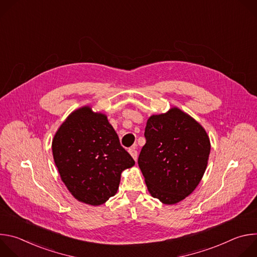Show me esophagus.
I'll list each match as a JSON object with an SVG mask.
<instances>
[{"label": "esophagus", "instance_id": "34e87169", "mask_svg": "<svg viewBox=\"0 0 257 257\" xmlns=\"http://www.w3.org/2000/svg\"><path fill=\"white\" fill-rule=\"evenodd\" d=\"M129 154L131 155V157L134 159V161H136L137 160V151H136V148L135 146H132L131 149H129Z\"/></svg>", "mask_w": 257, "mask_h": 257}]
</instances>
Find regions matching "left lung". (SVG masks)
Returning <instances> with one entry per match:
<instances>
[{"mask_svg":"<svg viewBox=\"0 0 257 257\" xmlns=\"http://www.w3.org/2000/svg\"><path fill=\"white\" fill-rule=\"evenodd\" d=\"M138 166L153 197L175 204L191 194L206 170L210 141L203 127L178 107L146 123Z\"/></svg>","mask_w":257,"mask_h":257,"instance_id":"left-lung-1","label":"left lung"}]
</instances>
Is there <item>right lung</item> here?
<instances>
[{
  "label": "right lung",
  "mask_w": 257,
  "mask_h": 257,
  "mask_svg": "<svg viewBox=\"0 0 257 257\" xmlns=\"http://www.w3.org/2000/svg\"><path fill=\"white\" fill-rule=\"evenodd\" d=\"M52 150L64 184L78 201L100 205L114 196L121 174L135 165L105 115L82 106L63 122Z\"/></svg>",
  "instance_id": "right-lung-1"
}]
</instances>
